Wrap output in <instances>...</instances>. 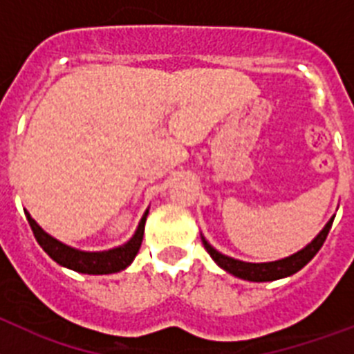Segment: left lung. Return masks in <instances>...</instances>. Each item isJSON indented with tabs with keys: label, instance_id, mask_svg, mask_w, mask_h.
<instances>
[{
	"label": "left lung",
	"instance_id": "8db88e82",
	"mask_svg": "<svg viewBox=\"0 0 354 354\" xmlns=\"http://www.w3.org/2000/svg\"><path fill=\"white\" fill-rule=\"evenodd\" d=\"M333 218H335V216H333ZM333 218L328 221L326 227H324L323 230L315 236V239L312 241V243H308L305 248L296 252L294 255H290V257L280 259V261L274 262H257V264H255V262L237 261V259L227 257V255H223V253H220L218 250L212 248L204 237H202V241H204L205 250L209 252L212 261L220 266L221 270L227 271V273L234 274V277L237 278H243V280H248V282H273V280H280V278H286L294 273H298L301 268H305V266L315 257V253L321 250L323 243L326 241L331 223H333Z\"/></svg>",
	"mask_w": 354,
	"mask_h": 354
}]
</instances>
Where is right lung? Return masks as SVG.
I'll list each match as a JSON object with an SVG mask.
<instances>
[{"mask_svg": "<svg viewBox=\"0 0 354 354\" xmlns=\"http://www.w3.org/2000/svg\"><path fill=\"white\" fill-rule=\"evenodd\" d=\"M147 214H149V211H145L138 228H136V232H134V236L127 241L126 245L117 246L113 250H106V252H81V250L64 245L62 241L55 239L48 232H44L42 228L39 227V223L31 218L30 212H26V218L31 230H33L37 243L42 246L44 252L48 253L53 261L58 262L60 266H65L68 270L77 271V273L109 274L126 270L127 266L134 261L140 246H142Z\"/></svg>", "mask_w": 354, "mask_h": 354, "instance_id": "1", "label": "right lung"}]
</instances>
